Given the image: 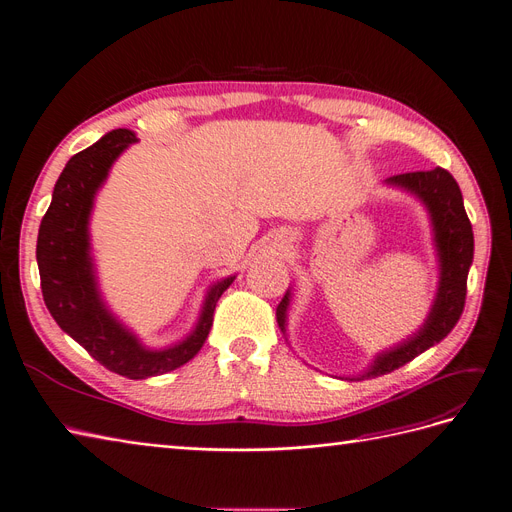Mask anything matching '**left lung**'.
Wrapping results in <instances>:
<instances>
[{
    "mask_svg": "<svg viewBox=\"0 0 512 512\" xmlns=\"http://www.w3.org/2000/svg\"><path fill=\"white\" fill-rule=\"evenodd\" d=\"M386 185L415 196L428 211L434 236L432 242L439 257V287L424 325L409 335L405 342L377 354L367 371L348 377V380H369V377L386 375L407 365L415 356L445 339L456 327L464 310L466 280L472 266V253H475V238H472V225L464 211L460 185L445 168L394 175L386 179ZM289 304L291 289L276 308V320L282 333H287Z\"/></svg>",
    "mask_w": 512,
    "mask_h": 512,
    "instance_id": "1",
    "label": "left lung"
}]
</instances>
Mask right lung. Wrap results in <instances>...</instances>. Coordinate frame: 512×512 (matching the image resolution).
Wrapping results in <instances>:
<instances>
[{
    "label": "right lung",
    "mask_w": 512,
    "mask_h": 512,
    "mask_svg": "<svg viewBox=\"0 0 512 512\" xmlns=\"http://www.w3.org/2000/svg\"><path fill=\"white\" fill-rule=\"evenodd\" d=\"M132 143H137L132 130H111L67 162L42 219L35 257L46 308L56 325L109 371L128 380H145L185 365L200 352L213 327L217 301L236 276L221 278L208 287L196 327L168 348H147L107 308L94 270L88 225L94 198L107 181L113 162Z\"/></svg>",
    "instance_id": "1"
}]
</instances>
